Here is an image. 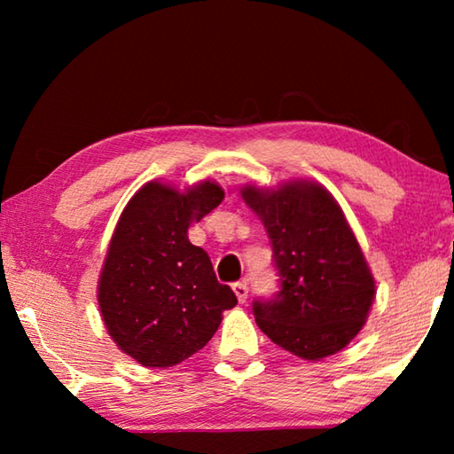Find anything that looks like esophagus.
<instances>
[{
  "label": "esophagus",
  "instance_id": "esophagus-1",
  "mask_svg": "<svg viewBox=\"0 0 454 454\" xmlns=\"http://www.w3.org/2000/svg\"><path fill=\"white\" fill-rule=\"evenodd\" d=\"M232 290H234V294L238 298V302L244 304L246 298H248V286H246V282H234Z\"/></svg>",
  "mask_w": 454,
  "mask_h": 454
}]
</instances>
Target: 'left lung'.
<instances>
[{
    "label": "left lung",
    "instance_id": "1",
    "mask_svg": "<svg viewBox=\"0 0 454 454\" xmlns=\"http://www.w3.org/2000/svg\"><path fill=\"white\" fill-rule=\"evenodd\" d=\"M240 194L262 220L280 274L278 294L254 302L258 328L304 360L348 347L368 318L376 284L334 196L302 178L272 190L246 184Z\"/></svg>",
    "mask_w": 454,
    "mask_h": 454
}]
</instances>
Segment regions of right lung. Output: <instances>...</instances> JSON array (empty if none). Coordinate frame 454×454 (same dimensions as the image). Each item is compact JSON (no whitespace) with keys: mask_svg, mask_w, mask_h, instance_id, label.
<instances>
[{"mask_svg":"<svg viewBox=\"0 0 454 454\" xmlns=\"http://www.w3.org/2000/svg\"><path fill=\"white\" fill-rule=\"evenodd\" d=\"M224 200L216 182L184 192L152 180L129 198L114 228L98 280L107 334L148 368L180 364L210 342L236 294L220 284L206 250L188 240Z\"/></svg>","mask_w":454,"mask_h":454,"instance_id":"right-lung-1","label":"right lung"}]
</instances>
